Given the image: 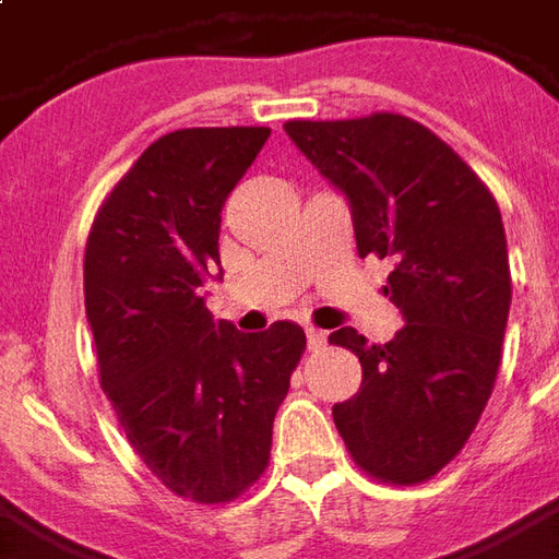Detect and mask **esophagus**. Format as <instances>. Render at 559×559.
<instances>
[{
	"label": "esophagus",
	"mask_w": 559,
	"mask_h": 559,
	"mask_svg": "<svg viewBox=\"0 0 559 559\" xmlns=\"http://www.w3.org/2000/svg\"><path fill=\"white\" fill-rule=\"evenodd\" d=\"M305 338H308V347H311V350H317V347H323V344H326V332H323V329L308 326L305 329Z\"/></svg>",
	"instance_id": "1"
}]
</instances>
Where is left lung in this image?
Segmentation results:
<instances>
[{
    "instance_id": "left-lung-1",
    "label": "left lung",
    "mask_w": 559,
    "mask_h": 559,
    "mask_svg": "<svg viewBox=\"0 0 559 559\" xmlns=\"http://www.w3.org/2000/svg\"><path fill=\"white\" fill-rule=\"evenodd\" d=\"M284 131L347 197L359 257L395 260L383 293L407 320L386 344L350 326L329 335L362 362L359 392L332 407L335 428L377 479H431L464 449L500 368L512 278L497 200L407 116L296 119Z\"/></svg>"
}]
</instances>
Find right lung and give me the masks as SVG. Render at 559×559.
<instances>
[{
  "label": "right lung",
  "mask_w": 559,
  "mask_h": 559,
  "mask_svg": "<svg viewBox=\"0 0 559 559\" xmlns=\"http://www.w3.org/2000/svg\"><path fill=\"white\" fill-rule=\"evenodd\" d=\"M269 128H182L119 179L86 242L83 293L104 395L173 493L227 503L269 464L272 421L305 350L290 320L245 335L212 320L221 209Z\"/></svg>",
  "instance_id": "add662e5"
}]
</instances>
